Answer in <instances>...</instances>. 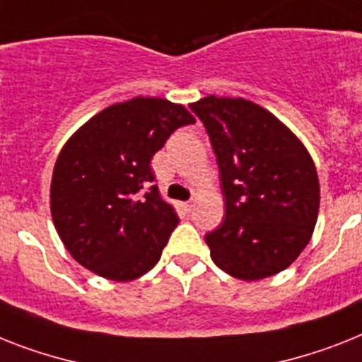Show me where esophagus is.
I'll list each match as a JSON object with an SVG mask.
<instances>
[{
  "instance_id": "34e87169",
  "label": "esophagus",
  "mask_w": 362,
  "mask_h": 362,
  "mask_svg": "<svg viewBox=\"0 0 362 362\" xmlns=\"http://www.w3.org/2000/svg\"><path fill=\"white\" fill-rule=\"evenodd\" d=\"M192 207H194L192 199H190V202H187V203H183V209L187 211V213H190V211H192Z\"/></svg>"
}]
</instances>
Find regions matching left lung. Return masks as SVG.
<instances>
[{"instance_id": "left-lung-1", "label": "left lung", "mask_w": 362, "mask_h": 362, "mask_svg": "<svg viewBox=\"0 0 362 362\" xmlns=\"http://www.w3.org/2000/svg\"><path fill=\"white\" fill-rule=\"evenodd\" d=\"M216 155L226 218L205 235L214 264L257 281L285 270L309 244L320 185L309 151L253 101L207 95L190 105Z\"/></svg>"}]
</instances>
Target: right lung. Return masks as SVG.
<instances>
[{
	"instance_id": "right-lung-1",
	"label": "right lung",
	"mask_w": 362,
	"mask_h": 362,
	"mask_svg": "<svg viewBox=\"0 0 362 362\" xmlns=\"http://www.w3.org/2000/svg\"><path fill=\"white\" fill-rule=\"evenodd\" d=\"M190 124L183 105L133 98L101 110L64 144L53 168L52 216L79 264L131 281L159 262L179 218L149 164L170 134Z\"/></svg>"
}]
</instances>
